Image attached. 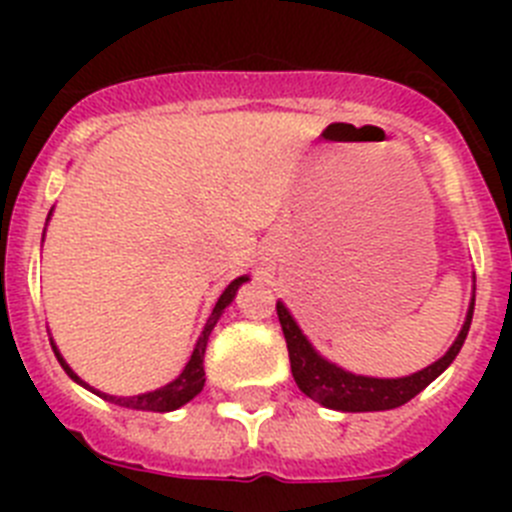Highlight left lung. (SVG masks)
Instances as JSON below:
<instances>
[{"mask_svg": "<svg viewBox=\"0 0 512 512\" xmlns=\"http://www.w3.org/2000/svg\"><path fill=\"white\" fill-rule=\"evenodd\" d=\"M277 315L282 323V333L287 338L289 364H292V377H295L297 387L305 392L310 400L320 402L330 410H343V413H372V410H392L400 408L405 402L413 400L418 392H423L438 374L456 359L464 341H467L469 325H472L474 302L469 305L467 323L456 336L454 346L446 351V356L436 361V364L425 366L423 372H415L410 377L402 379H374V377H359V374L343 372L341 366L330 364L318 351L307 343L302 336V330L292 320L287 307L277 302Z\"/></svg>", "mask_w": 512, "mask_h": 512, "instance_id": "8db88e82", "label": "left lung"}]
</instances>
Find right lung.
Returning a JSON list of instances; mask_svg holds the SVG:
<instances>
[{
  "label": "right lung",
  "instance_id": "add662e5",
  "mask_svg": "<svg viewBox=\"0 0 512 512\" xmlns=\"http://www.w3.org/2000/svg\"><path fill=\"white\" fill-rule=\"evenodd\" d=\"M248 277H238L233 279V282L225 287V292L220 295V300H217V305L212 307V315L207 318L205 323V330H202L200 341H197V346H194L192 351V359H189V364L184 366V372L179 374V377L174 379L171 384H166V387H161V390L156 392H146V395H138V397H112V395H104V392H97V390H89L97 392L99 397H104V400L115 402V405H120V408H133V410H151V413H169V410H176L182 408V405H187L192 397H197L202 392V387H205V366H202V361H205V348H207V338H210L212 328H215L217 318L223 315L225 307L233 302L235 292H238V287H241L243 282H246ZM53 346V343H51ZM53 354H56V359L61 361V366L66 369V374H69L71 379H76L79 384L81 382L79 377H76L74 372H71V366L66 364V361L61 359V354H58V348L53 346ZM87 387V384H84Z\"/></svg>",
  "mask_w": 512,
  "mask_h": 512
}]
</instances>
